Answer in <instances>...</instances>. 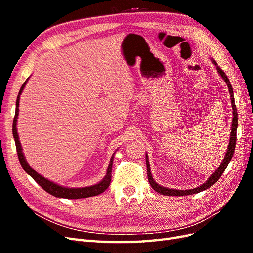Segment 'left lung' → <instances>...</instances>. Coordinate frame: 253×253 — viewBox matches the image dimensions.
Instances as JSON below:
<instances>
[{
	"instance_id": "left-lung-1",
	"label": "left lung",
	"mask_w": 253,
	"mask_h": 253,
	"mask_svg": "<svg viewBox=\"0 0 253 253\" xmlns=\"http://www.w3.org/2000/svg\"><path fill=\"white\" fill-rule=\"evenodd\" d=\"M212 61V63L215 65L216 71L219 74V76L223 80L226 82L228 89H229V94H230V99H231V105H232V124H231V131H230V139H229L228 142V148H227V152L224 156L223 162L220 163L219 167L216 169V171L214 172L213 174H211L210 177L207 179L204 183H202L201 186H198L196 188L193 189H188V190H177V189H171V188H166L160 186L159 183H157L153 176L151 174V167H150V163H149V157L148 154H145V164H147V172H148V179L151 187L154 189L156 192L163 194V195H168V196H185V195H192V194H196L200 193L202 191H205L207 189H209L210 187H212L214 183H215L219 177L221 176V174L224 173V171L226 170V168L228 166V164L230 163V160L232 159L233 153H234V149H235V142H236V129H237V111H236V106H235V102H234V95H233V89L231 86V83L229 81L228 77L226 76V74L223 72V70L217 65L216 61L214 59H210Z\"/></svg>"
}]
</instances>
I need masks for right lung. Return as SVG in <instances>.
<instances>
[{"label":"right lung","mask_w":253,"mask_h":253,"mask_svg":"<svg viewBox=\"0 0 253 253\" xmlns=\"http://www.w3.org/2000/svg\"><path fill=\"white\" fill-rule=\"evenodd\" d=\"M30 77L26 79V81L23 83V85L20 88L19 95L17 97V102H16V114H14V118H13V124H12V135L14 138V142H16V148L18 152V157L20 160V164L22 166L24 171L33 177V179L42 187L47 193L51 194L55 197H60V198H67V200H78V198H86L90 196H96L103 193L104 191L109 188L110 183H111V178H112V167H113V160L115 153H116V150L114 152V154L111 157L110 164L108 166V170H106V174L104 177L95 185H91L88 187H82V188H70V187H64L62 185H58L57 182H53L49 180L48 178H45L44 176L38 173L36 170H34L32 167L29 166L27 163V160L24 156V153H23L22 145L20 142L19 138V134H18V128H17V122H18V116H19V104H20V96L22 94L23 89H24L27 81L29 80Z\"/></svg>","instance_id":"1"}]
</instances>
